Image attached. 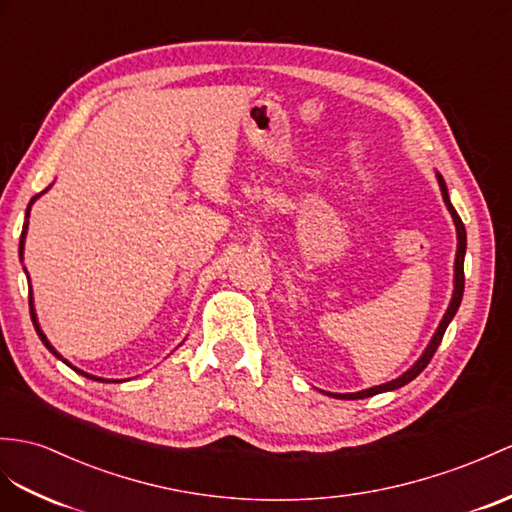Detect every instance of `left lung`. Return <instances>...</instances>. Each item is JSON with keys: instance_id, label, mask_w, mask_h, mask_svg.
<instances>
[{"instance_id": "1", "label": "left lung", "mask_w": 512, "mask_h": 512, "mask_svg": "<svg viewBox=\"0 0 512 512\" xmlns=\"http://www.w3.org/2000/svg\"><path fill=\"white\" fill-rule=\"evenodd\" d=\"M439 186H441V193H443V199H445V206L447 210H450L452 217H454V223H456V232H458V252H456V276H454V295H452V302H450V308H447V313L443 317V321L439 323V330L434 332L430 345L426 347V352H423V356L417 360V363L410 367L404 376H400L397 380H391L386 384H380V386H373V389H367V391H360V393H345V395H339V393H332V397H339V400H363V397H371V395H378V393H384V391H393V389H400V386L408 384L410 380H415L419 373L428 367V363L432 360L436 347L441 345L443 341V334L447 330V326H450V321L454 319L456 310L460 306V299H463V291H465V249H467V232H465V226L463 221H460L458 213L454 210V206L450 204V195H447V186H445V180L439 173Z\"/></svg>"}]
</instances>
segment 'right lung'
<instances>
[{
	"mask_svg": "<svg viewBox=\"0 0 512 512\" xmlns=\"http://www.w3.org/2000/svg\"><path fill=\"white\" fill-rule=\"evenodd\" d=\"M36 197H39V195H36ZM36 197H32V202H34V199ZM32 202H30V206H32ZM30 206H28V213H30ZM26 213V215H28ZM26 230H28V221L26 223H23V232H21V241H19V254L23 256V239H26ZM23 260V258H21ZM30 304H32V299H30ZM30 317H32V323H34V330H36V334H39V339L45 343V347H47V350L49 352H52L56 358H62L56 350H54V347L52 345H49V341H47V336H45V332L41 330V326H39V321H36V315H34V308L30 306ZM65 363H67V360H65ZM69 365V363H67ZM78 373H82V376H86V378H91V380H102V378H95V376H89V373H84V371H80V369H76ZM102 382H110V380H102Z\"/></svg>",
	"mask_w": 512,
	"mask_h": 512,
	"instance_id": "add662e5",
	"label": "right lung"
}]
</instances>
